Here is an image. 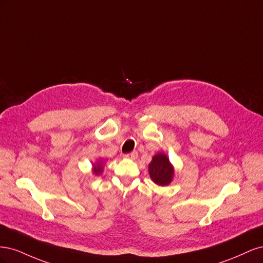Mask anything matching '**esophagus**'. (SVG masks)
<instances>
[{
    "instance_id": "34e87169",
    "label": "esophagus",
    "mask_w": 263,
    "mask_h": 263,
    "mask_svg": "<svg viewBox=\"0 0 263 263\" xmlns=\"http://www.w3.org/2000/svg\"><path fill=\"white\" fill-rule=\"evenodd\" d=\"M137 156H138V154H137V151H133V153H129V154H126V155H124V157L125 158H127V159H136L137 158Z\"/></svg>"
}]
</instances>
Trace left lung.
Here are the masks:
<instances>
[{
	"mask_svg": "<svg viewBox=\"0 0 263 263\" xmlns=\"http://www.w3.org/2000/svg\"><path fill=\"white\" fill-rule=\"evenodd\" d=\"M149 176L156 184L165 186L169 185L172 178L174 169L173 165L170 163L169 158L165 154L159 153L153 157V160L149 163Z\"/></svg>",
	"mask_w": 263,
	"mask_h": 263,
	"instance_id": "1",
	"label": "left lung"
}]
</instances>
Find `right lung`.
I'll list each match as a JSON object with an SVG mask.
<instances>
[{"label": "right lung", "mask_w": 263, "mask_h": 263, "mask_svg": "<svg viewBox=\"0 0 263 263\" xmlns=\"http://www.w3.org/2000/svg\"><path fill=\"white\" fill-rule=\"evenodd\" d=\"M102 171H103V163L101 161L93 165V172L95 176H99V174L102 173Z\"/></svg>", "instance_id": "obj_1"}]
</instances>
